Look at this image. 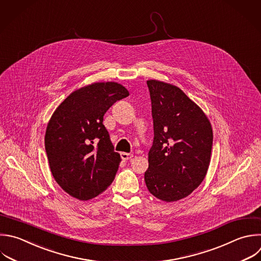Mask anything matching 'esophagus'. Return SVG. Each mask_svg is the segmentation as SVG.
Here are the masks:
<instances>
[{"mask_svg":"<svg viewBox=\"0 0 261 261\" xmlns=\"http://www.w3.org/2000/svg\"><path fill=\"white\" fill-rule=\"evenodd\" d=\"M120 155H121V158H122L123 160H128V159H130V158H133V157H134V155H133V154H130V153H126V152H121V153H120Z\"/></svg>","mask_w":261,"mask_h":261,"instance_id":"1","label":"esophagus"}]
</instances>
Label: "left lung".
Listing matches in <instances>:
<instances>
[{
    "label": "left lung",
    "instance_id": "obj_1",
    "mask_svg": "<svg viewBox=\"0 0 261 261\" xmlns=\"http://www.w3.org/2000/svg\"><path fill=\"white\" fill-rule=\"evenodd\" d=\"M154 138L145 182L156 198L173 202L204 179L212 149V128L203 111L177 87L148 81Z\"/></svg>",
    "mask_w": 261,
    "mask_h": 261
}]
</instances>
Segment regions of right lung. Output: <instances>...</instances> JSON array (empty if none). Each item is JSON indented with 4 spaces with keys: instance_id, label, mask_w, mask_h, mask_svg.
I'll return each mask as SVG.
<instances>
[{
    "instance_id": "right-lung-1",
    "label": "right lung",
    "mask_w": 261,
    "mask_h": 261,
    "mask_svg": "<svg viewBox=\"0 0 261 261\" xmlns=\"http://www.w3.org/2000/svg\"><path fill=\"white\" fill-rule=\"evenodd\" d=\"M127 96L117 83H96L70 94L52 115L45 149L55 180L70 196L92 199L114 179L120 155L114 151L103 117Z\"/></svg>"
}]
</instances>
